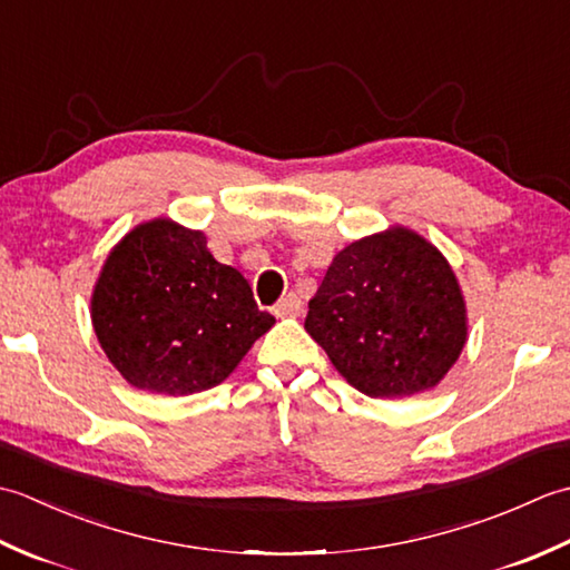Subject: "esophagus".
<instances>
[{
	"mask_svg": "<svg viewBox=\"0 0 570 570\" xmlns=\"http://www.w3.org/2000/svg\"><path fill=\"white\" fill-rule=\"evenodd\" d=\"M301 308H304V304H301V298L296 294H286L282 301H278L274 313L278 318H288V316H298Z\"/></svg>",
	"mask_w": 570,
	"mask_h": 570,
	"instance_id": "obj_1",
	"label": "esophagus"
}]
</instances>
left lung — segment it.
<instances>
[{
	"label": "left lung",
	"mask_w": 570,
	"mask_h": 570,
	"mask_svg": "<svg viewBox=\"0 0 570 570\" xmlns=\"http://www.w3.org/2000/svg\"><path fill=\"white\" fill-rule=\"evenodd\" d=\"M306 331L357 392L419 394L443 380L465 345V304L443 254L404 227L335 254Z\"/></svg>",
	"instance_id": "obj_1"
}]
</instances>
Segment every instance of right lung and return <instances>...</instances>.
<instances>
[{"mask_svg":"<svg viewBox=\"0 0 570 570\" xmlns=\"http://www.w3.org/2000/svg\"><path fill=\"white\" fill-rule=\"evenodd\" d=\"M92 325L131 386L186 396L220 384L274 316L257 308L245 276L215 262L203 233L151 220L107 257Z\"/></svg>","mask_w":570,"mask_h":570,"instance_id":"1","label":"right lung"}]
</instances>
